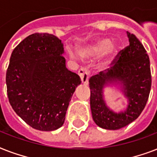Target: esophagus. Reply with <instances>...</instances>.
Listing matches in <instances>:
<instances>
[{
	"mask_svg": "<svg viewBox=\"0 0 157 157\" xmlns=\"http://www.w3.org/2000/svg\"><path fill=\"white\" fill-rule=\"evenodd\" d=\"M78 75L81 79V81L84 85H88L89 77H90V71L86 67H82L79 69Z\"/></svg>",
	"mask_w": 157,
	"mask_h": 157,
	"instance_id": "1",
	"label": "esophagus"
}]
</instances>
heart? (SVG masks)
Segmentation results:
<instances>
[{"label": "heart", "instance_id": "heart-1", "mask_svg": "<svg viewBox=\"0 0 157 157\" xmlns=\"http://www.w3.org/2000/svg\"><path fill=\"white\" fill-rule=\"evenodd\" d=\"M117 51L116 46L113 44H112V41L110 39L104 38V39H100L98 41H96L94 44L90 45L88 47L82 51V54L86 56H94V55H99L103 53H108L109 54L112 55ZM70 55L71 58H76V53L73 52L72 50H69Z\"/></svg>", "mask_w": 157, "mask_h": 157}]
</instances>
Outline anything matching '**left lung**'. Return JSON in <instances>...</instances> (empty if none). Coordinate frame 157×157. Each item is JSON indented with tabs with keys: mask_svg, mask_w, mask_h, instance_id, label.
I'll list each match as a JSON object with an SVG mask.
<instances>
[{
	"mask_svg": "<svg viewBox=\"0 0 157 157\" xmlns=\"http://www.w3.org/2000/svg\"><path fill=\"white\" fill-rule=\"evenodd\" d=\"M127 35L129 45L117 54L112 67L89 80L92 117L98 126L106 129H121L136 120L146 106L151 90L148 54L135 35L129 32ZM115 80L123 82L124 93L129 99L127 111L119 114L110 111L102 98L104 85Z\"/></svg>",
	"mask_w": 157,
	"mask_h": 157,
	"instance_id": "1",
	"label": "left lung"
}]
</instances>
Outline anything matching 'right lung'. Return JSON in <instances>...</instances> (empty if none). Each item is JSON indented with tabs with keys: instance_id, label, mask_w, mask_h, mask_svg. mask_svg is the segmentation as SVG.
<instances>
[{
	"instance_id": "add662e5",
	"label": "right lung",
	"mask_w": 157,
	"mask_h": 157,
	"mask_svg": "<svg viewBox=\"0 0 157 157\" xmlns=\"http://www.w3.org/2000/svg\"><path fill=\"white\" fill-rule=\"evenodd\" d=\"M61 40L49 33H33L11 54L6 86L13 111L41 131L61 127L76 87L77 74L67 70Z\"/></svg>"
}]
</instances>
